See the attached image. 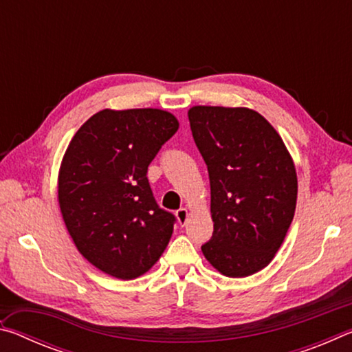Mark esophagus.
Listing matches in <instances>:
<instances>
[{"instance_id": "esophagus-1", "label": "esophagus", "mask_w": 352, "mask_h": 352, "mask_svg": "<svg viewBox=\"0 0 352 352\" xmlns=\"http://www.w3.org/2000/svg\"><path fill=\"white\" fill-rule=\"evenodd\" d=\"M175 216H177L178 223H180V225H184V223H186V220H188L189 211L186 210V208H180V210H178V211L175 212Z\"/></svg>"}]
</instances>
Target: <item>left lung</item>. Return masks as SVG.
Returning <instances> with one entry per match:
<instances>
[{"mask_svg": "<svg viewBox=\"0 0 352 352\" xmlns=\"http://www.w3.org/2000/svg\"><path fill=\"white\" fill-rule=\"evenodd\" d=\"M188 118L211 184L214 231L201 252L225 276L253 275L275 258L294 219V160L254 110L195 105Z\"/></svg>", "mask_w": 352, "mask_h": 352, "instance_id": "8db88e82", "label": "left lung"}]
</instances>
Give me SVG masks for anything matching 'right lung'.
<instances>
[{
  "mask_svg": "<svg viewBox=\"0 0 352 352\" xmlns=\"http://www.w3.org/2000/svg\"><path fill=\"white\" fill-rule=\"evenodd\" d=\"M177 130L166 110L105 109L77 130L63 155V222L83 258L107 275H144L168 247L175 216L155 201L147 168Z\"/></svg>",
  "mask_w": 352,
  "mask_h": 352,
  "instance_id": "1",
  "label": "right lung"
}]
</instances>
